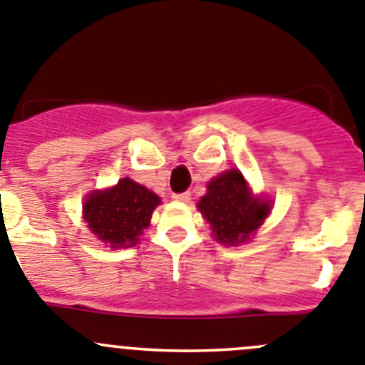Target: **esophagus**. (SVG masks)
<instances>
[{
    "label": "esophagus",
    "instance_id": "obj_1",
    "mask_svg": "<svg viewBox=\"0 0 365 365\" xmlns=\"http://www.w3.org/2000/svg\"><path fill=\"white\" fill-rule=\"evenodd\" d=\"M173 200H175V201H182V203H187V201H190V192L175 194V196H173Z\"/></svg>",
    "mask_w": 365,
    "mask_h": 365
}]
</instances>
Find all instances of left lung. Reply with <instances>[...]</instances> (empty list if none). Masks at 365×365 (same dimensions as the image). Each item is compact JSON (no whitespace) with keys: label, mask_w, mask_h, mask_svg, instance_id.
I'll return each mask as SVG.
<instances>
[{"label":"left lung","mask_w":365,"mask_h":365,"mask_svg":"<svg viewBox=\"0 0 365 365\" xmlns=\"http://www.w3.org/2000/svg\"><path fill=\"white\" fill-rule=\"evenodd\" d=\"M197 208L210 222L217 242L237 246L247 242L264 225L271 212V201L253 196L242 173L230 169L208 182L207 194L200 200Z\"/></svg>","instance_id":"1"}]
</instances>
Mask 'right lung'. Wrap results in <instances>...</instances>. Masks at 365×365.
<instances>
[{"label":"right lung","instance_id":"right-lung-1","mask_svg":"<svg viewBox=\"0 0 365 365\" xmlns=\"http://www.w3.org/2000/svg\"><path fill=\"white\" fill-rule=\"evenodd\" d=\"M160 197L130 178L105 190H93L83 201V219L91 232L112 250L135 246L150 226Z\"/></svg>","mask_w":365,"mask_h":365}]
</instances>
